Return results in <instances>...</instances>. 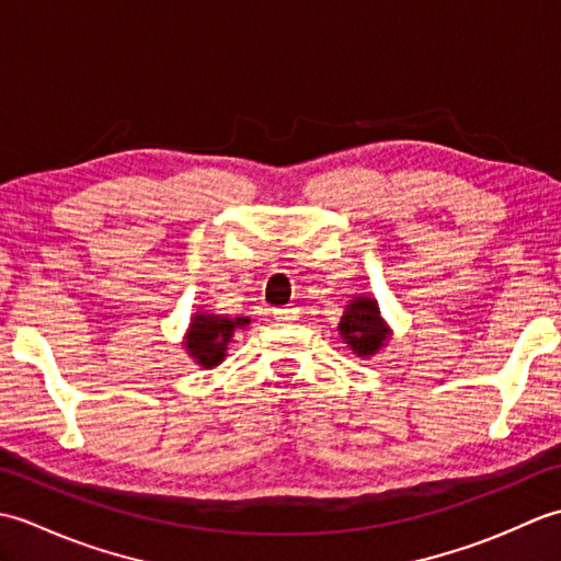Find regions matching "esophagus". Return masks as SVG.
Returning <instances> with one entry per match:
<instances>
[{"mask_svg": "<svg viewBox=\"0 0 561 561\" xmlns=\"http://www.w3.org/2000/svg\"><path fill=\"white\" fill-rule=\"evenodd\" d=\"M272 316H274V320H279V323H294V320L299 318V308L279 306V308H272Z\"/></svg>", "mask_w": 561, "mask_h": 561, "instance_id": "obj_1", "label": "esophagus"}]
</instances>
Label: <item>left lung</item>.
Wrapping results in <instances>:
<instances>
[{"label": "left lung", "mask_w": 561, "mask_h": 561, "mask_svg": "<svg viewBox=\"0 0 561 561\" xmlns=\"http://www.w3.org/2000/svg\"><path fill=\"white\" fill-rule=\"evenodd\" d=\"M340 335L359 356L376 354L388 337V330L378 313V304L368 296H356L340 320Z\"/></svg>", "instance_id": "obj_1"}]
</instances>
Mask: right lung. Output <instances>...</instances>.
<instances>
[{
	"mask_svg": "<svg viewBox=\"0 0 561 561\" xmlns=\"http://www.w3.org/2000/svg\"><path fill=\"white\" fill-rule=\"evenodd\" d=\"M238 325H248V318H224V316H195L190 325L185 347L195 356L199 366L211 368L221 364L226 354V344L231 342L233 330Z\"/></svg>",
	"mask_w": 561,
	"mask_h": 561,
	"instance_id": "add662e5",
	"label": "right lung"
}]
</instances>
